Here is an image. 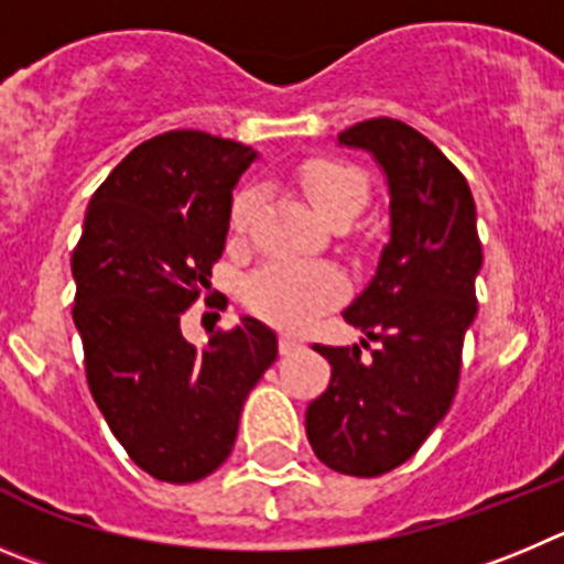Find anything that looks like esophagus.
Returning <instances> with one entry per match:
<instances>
[{"label":"esophagus","mask_w":564,"mask_h":564,"mask_svg":"<svg viewBox=\"0 0 564 564\" xmlns=\"http://www.w3.org/2000/svg\"><path fill=\"white\" fill-rule=\"evenodd\" d=\"M278 348H281V354H283V357H289V354L301 351V348H303V343H301V339L289 337V334H281V339H278Z\"/></svg>","instance_id":"esophagus-1"}]
</instances>
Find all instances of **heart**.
Wrapping results in <instances>:
<instances>
[{
    "label": "heart",
    "mask_w": 564,
    "mask_h": 564,
    "mask_svg": "<svg viewBox=\"0 0 564 564\" xmlns=\"http://www.w3.org/2000/svg\"><path fill=\"white\" fill-rule=\"evenodd\" d=\"M301 180L312 205L328 221L337 219L339 213H359L368 199L365 176L345 162L314 160L301 171ZM256 187H245L232 199V230H245L252 210H256ZM343 294L345 278L343 272L334 270L332 263L292 261V258L261 263L245 281L247 306L275 326L294 328V332L312 326L326 308L343 301Z\"/></svg>",
    "instance_id": "obj_1"
}]
</instances>
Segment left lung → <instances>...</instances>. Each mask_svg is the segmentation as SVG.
Masks as SVG:
<instances>
[{
	"label": "left lung",
	"instance_id": "obj_1",
	"mask_svg": "<svg viewBox=\"0 0 564 564\" xmlns=\"http://www.w3.org/2000/svg\"><path fill=\"white\" fill-rule=\"evenodd\" d=\"M337 143L368 151L382 169L390 241L343 312L365 334L359 345H314L332 365V382L308 404L306 435L334 471L377 478L413 458L453 404L484 250L464 174L421 131L373 118ZM368 338L378 348L362 360Z\"/></svg>",
	"mask_w": 564,
	"mask_h": 564
}]
</instances>
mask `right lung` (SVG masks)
I'll return each instance as SVG.
<instances>
[{
    "label": "right lung",
    "instance_id": "right-lung-1",
    "mask_svg": "<svg viewBox=\"0 0 564 564\" xmlns=\"http://www.w3.org/2000/svg\"><path fill=\"white\" fill-rule=\"evenodd\" d=\"M258 151L180 129L137 145L86 207L73 252V319L86 382L115 438L151 478L194 484L236 444L247 395L278 337L245 314L205 348L180 317L202 294L230 230L232 191Z\"/></svg>",
    "mask_w": 564,
    "mask_h": 564
}]
</instances>
